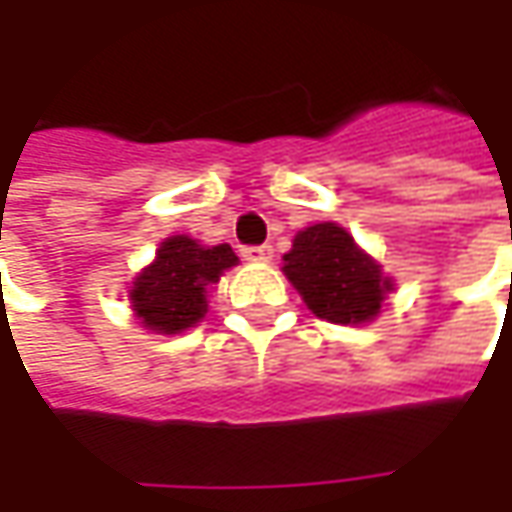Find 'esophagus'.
<instances>
[{"label": "esophagus", "instance_id": "1", "mask_svg": "<svg viewBox=\"0 0 512 512\" xmlns=\"http://www.w3.org/2000/svg\"><path fill=\"white\" fill-rule=\"evenodd\" d=\"M242 256H245L247 262H270V259H273V247L270 245L242 247Z\"/></svg>", "mask_w": 512, "mask_h": 512}]
</instances>
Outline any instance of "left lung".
Instances as JSON below:
<instances>
[{"label":"left lung","instance_id":"left-lung-1","mask_svg":"<svg viewBox=\"0 0 512 512\" xmlns=\"http://www.w3.org/2000/svg\"><path fill=\"white\" fill-rule=\"evenodd\" d=\"M282 262V273L299 290L307 310L333 325L373 322L387 293L396 290L393 276L336 222L299 230Z\"/></svg>","mask_w":512,"mask_h":512}]
</instances>
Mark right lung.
I'll return each instance as SVG.
<instances>
[{"instance_id": "1", "label": "right lung", "mask_w": 512, "mask_h": 512, "mask_svg": "<svg viewBox=\"0 0 512 512\" xmlns=\"http://www.w3.org/2000/svg\"><path fill=\"white\" fill-rule=\"evenodd\" d=\"M233 265H239V256L230 245H202L185 233L168 236L156 247L153 262L133 276L130 310L150 333H185L205 319L210 287Z\"/></svg>"}]
</instances>
